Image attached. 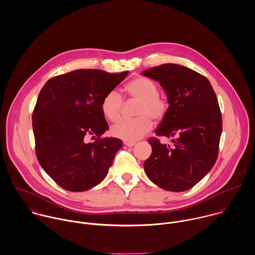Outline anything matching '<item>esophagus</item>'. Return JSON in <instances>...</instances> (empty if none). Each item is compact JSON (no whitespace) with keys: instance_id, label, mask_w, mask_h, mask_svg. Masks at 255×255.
<instances>
[{"instance_id":"1","label":"esophagus","mask_w":255,"mask_h":255,"mask_svg":"<svg viewBox=\"0 0 255 255\" xmlns=\"http://www.w3.org/2000/svg\"><path fill=\"white\" fill-rule=\"evenodd\" d=\"M124 144L128 147H132L136 144V142H134V141H124Z\"/></svg>"}]
</instances>
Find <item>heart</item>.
Here are the masks:
<instances>
[{
  "mask_svg": "<svg viewBox=\"0 0 255 255\" xmlns=\"http://www.w3.org/2000/svg\"><path fill=\"white\" fill-rule=\"evenodd\" d=\"M126 93L132 100L140 102L137 119H122L111 127L113 136L125 141H136L152 128V121H160L166 114L167 103L158 95V87L146 78H136L127 84ZM123 98L116 90L108 92L101 103L104 116L110 121L120 118L123 109Z\"/></svg>",
  "mask_w": 255,
  "mask_h": 255,
  "instance_id": "1",
  "label": "heart"
}]
</instances>
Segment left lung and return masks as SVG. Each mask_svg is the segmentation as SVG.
Wrapping results in <instances>:
<instances>
[{
    "mask_svg": "<svg viewBox=\"0 0 255 255\" xmlns=\"http://www.w3.org/2000/svg\"><path fill=\"white\" fill-rule=\"evenodd\" d=\"M141 75L158 82L166 94L169 106L155 134L173 143L170 147L150 138L152 153L144 161V170L163 190H190L218 156L222 115L216 94L208 79L179 64H161Z\"/></svg>",
    "mask_w": 255,
    "mask_h": 255,
    "instance_id": "left-lung-1",
    "label": "left lung"
}]
</instances>
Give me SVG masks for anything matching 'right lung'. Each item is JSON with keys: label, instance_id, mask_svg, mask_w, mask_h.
<instances>
[{"label": "right lung", "instance_id": "obj_1", "mask_svg": "<svg viewBox=\"0 0 255 255\" xmlns=\"http://www.w3.org/2000/svg\"><path fill=\"white\" fill-rule=\"evenodd\" d=\"M128 72L77 69L50 79L42 88L32 116L36 155L62 189L85 192L107 176L123 142L101 138L109 129L101 103ZM90 136L97 140L89 143Z\"/></svg>", "mask_w": 255, "mask_h": 255}]
</instances>
